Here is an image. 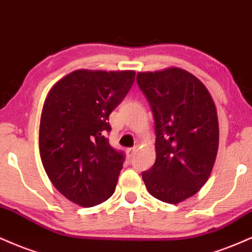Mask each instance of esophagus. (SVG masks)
Here are the masks:
<instances>
[{
  "mask_svg": "<svg viewBox=\"0 0 252 252\" xmlns=\"http://www.w3.org/2000/svg\"><path fill=\"white\" fill-rule=\"evenodd\" d=\"M135 151H137V147H131V149H127V151H126L127 157H128V158H132V157L134 156Z\"/></svg>",
  "mask_w": 252,
  "mask_h": 252,
  "instance_id": "1",
  "label": "esophagus"
}]
</instances>
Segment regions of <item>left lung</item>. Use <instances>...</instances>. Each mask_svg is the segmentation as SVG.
Masks as SVG:
<instances>
[{"label":"left lung","instance_id":"left-lung-1","mask_svg":"<svg viewBox=\"0 0 252 252\" xmlns=\"http://www.w3.org/2000/svg\"><path fill=\"white\" fill-rule=\"evenodd\" d=\"M156 123V162L143 180L151 196L178 204L208 182L220 143L217 109L205 85L182 68L137 74Z\"/></svg>","mask_w":252,"mask_h":252}]
</instances>
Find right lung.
<instances>
[{
    "instance_id": "1",
    "label": "right lung",
    "mask_w": 252,
    "mask_h": 252,
    "mask_svg": "<svg viewBox=\"0 0 252 252\" xmlns=\"http://www.w3.org/2000/svg\"><path fill=\"white\" fill-rule=\"evenodd\" d=\"M134 78V70L78 69L47 94L38 133L41 160L56 190L80 206H95L114 193L124 155L106 138L107 120Z\"/></svg>"
}]
</instances>
